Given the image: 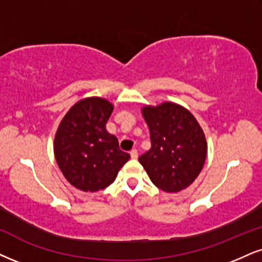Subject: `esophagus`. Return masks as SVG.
<instances>
[{
    "mask_svg": "<svg viewBox=\"0 0 262 262\" xmlns=\"http://www.w3.org/2000/svg\"><path fill=\"white\" fill-rule=\"evenodd\" d=\"M130 156H131L132 159H137V158H138L137 150H136V149H132V150L130 151Z\"/></svg>",
    "mask_w": 262,
    "mask_h": 262,
    "instance_id": "esophagus-1",
    "label": "esophagus"
}]
</instances>
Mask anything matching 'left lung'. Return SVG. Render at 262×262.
I'll return each instance as SVG.
<instances>
[{
	"mask_svg": "<svg viewBox=\"0 0 262 262\" xmlns=\"http://www.w3.org/2000/svg\"><path fill=\"white\" fill-rule=\"evenodd\" d=\"M150 134V149L138 158L151 182L164 192L176 193L193 183L204 166L206 140L192 113L164 102L142 108Z\"/></svg>",
	"mask_w": 262,
	"mask_h": 262,
	"instance_id": "left-lung-1",
	"label": "left lung"
}]
</instances>
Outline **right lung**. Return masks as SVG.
<instances>
[{"mask_svg": "<svg viewBox=\"0 0 262 262\" xmlns=\"http://www.w3.org/2000/svg\"><path fill=\"white\" fill-rule=\"evenodd\" d=\"M114 106L99 97L75 103L60 121L54 137V157L70 185L97 192L114 182L130 154L119 148L105 128Z\"/></svg>", "mask_w": 262, "mask_h": 262, "instance_id": "obj_1", "label": "right lung"}]
</instances>
